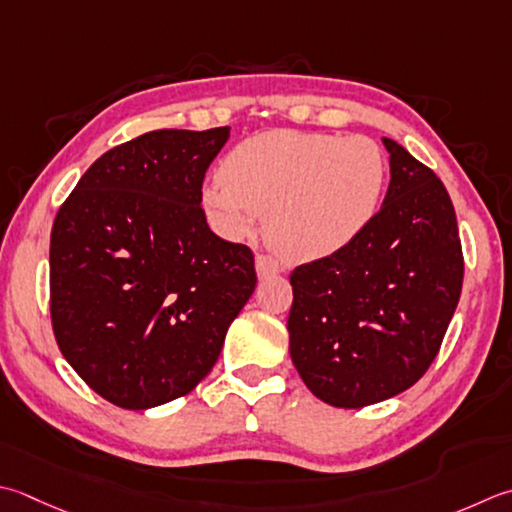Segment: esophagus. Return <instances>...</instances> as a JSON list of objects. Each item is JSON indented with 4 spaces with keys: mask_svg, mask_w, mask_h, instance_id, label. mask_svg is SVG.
Here are the masks:
<instances>
[{
    "mask_svg": "<svg viewBox=\"0 0 512 512\" xmlns=\"http://www.w3.org/2000/svg\"><path fill=\"white\" fill-rule=\"evenodd\" d=\"M255 268H257L259 279H264V277H270V275H277V273H279L277 259H273L270 255H257Z\"/></svg>",
    "mask_w": 512,
    "mask_h": 512,
    "instance_id": "1",
    "label": "esophagus"
}]
</instances>
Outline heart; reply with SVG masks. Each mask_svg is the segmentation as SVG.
Listing matches in <instances>:
<instances>
[{
	"instance_id": "obj_1",
	"label": "heart",
	"mask_w": 512,
	"mask_h": 512,
	"mask_svg": "<svg viewBox=\"0 0 512 512\" xmlns=\"http://www.w3.org/2000/svg\"><path fill=\"white\" fill-rule=\"evenodd\" d=\"M386 157L362 135L273 130L226 155L222 177L202 190L210 222L230 239L266 217V237L290 262H315L350 246L373 222Z\"/></svg>"
}]
</instances>
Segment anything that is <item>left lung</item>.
Here are the masks:
<instances>
[{
    "label": "left lung",
    "instance_id": "left-lung-1",
    "mask_svg": "<svg viewBox=\"0 0 512 512\" xmlns=\"http://www.w3.org/2000/svg\"><path fill=\"white\" fill-rule=\"evenodd\" d=\"M373 222L339 253L290 273V357L310 393L364 408L419 382L462 295L457 217L439 177L393 139Z\"/></svg>",
    "mask_w": 512,
    "mask_h": 512
}]
</instances>
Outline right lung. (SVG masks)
I'll use <instances>...</instances> for the list:
<instances>
[{"label": "right lung", "mask_w": 512, "mask_h": 512, "mask_svg": "<svg viewBox=\"0 0 512 512\" xmlns=\"http://www.w3.org/2000/svg\"><path fill=\"white\" fill-rule=\"evenodd\" d=\"M228 135V126L150 130L99 157L57 210V346L119 408L188 395L255 290L253 250L217 237L202 208L206 170Z\"/></svg>", "instance_id": "1"}]
</instances>
